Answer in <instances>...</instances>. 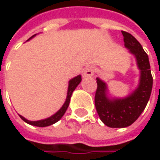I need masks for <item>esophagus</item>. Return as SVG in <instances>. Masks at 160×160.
<instances>
[{
  "label": "esophagus",
  "mask_w": 160,
  "mask_h": 160,
  "mask_svg": "<svg viewBox=\"0 0 160 160\" xmlns=\"http://www.w3.org/2000/svg\"><path fill=\"white\" fill-rule=\"evenodd\" d=\"M94 72H95V69L93 67H91V66H88L86 67L83 71H82V76L84 78H89V77H92L94 75Z\"/></svg>",
  "instance_id": "1"
}]
</instances>
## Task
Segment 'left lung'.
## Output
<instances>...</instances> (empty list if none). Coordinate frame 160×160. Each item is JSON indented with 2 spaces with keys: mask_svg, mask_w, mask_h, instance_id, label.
I'll return each instance as SVG.
<instances>
[{
  "mask_svg": "<svg viewBox=\"0 0 160 160\" xmlns=\"http://www.w3.org/2000/svg\"><path fill=\"white\" fill-rule=\"evenodd\" d=\"M124 46L134 55L140 70L137 88L124 98L109 97L108 85L96 78L97 89L94 97L96 111L102 122L110 128H125L132 125L144 111L152 92L153 78L148 55L140 42L130 33L122 31Z\"/></svg>",
  "mask_w": 160,
  "mask_h": 160,
  "instance_id": "8db88e82",
  "label": "left lung"
}]
</instances>
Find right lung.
Here are the masks:
<instances>
[{"mask_svg":"<svg viewBox=\"0 0 160 160\" xmlns=\"http://www.w3.org/2000/svg\"><path fill=\"white\" fill-rule=\"evenodd\" d=\"M35 36H36V34H35V35H33L32 37H30V38L28 39V41H29L30 39H32L33 37H35ZM80 81H81V76H80V75H78L77 77H75V78H73V79H71V80H69V82H68V93H67L66 101H65L64 105L62 106V108H61L58 111L56 112L55 114H53L52 116L49 117V118H44V119L37 120V121H31V120H28V119L25 118L24 117H22L21 115H19V116H20V118H21L25 122H27V123H28V124H30V125H33V126H37V127H47V126H50V125L54 124V123H55V122H57V121H58V120H59L63 116H64V114L66 113L67 109H68V106H69V102H70V98H71L72 92H74V90L77 88V86L80 84Z\"/></svg>","mask_w":160,"mask_h":160,"instance_id":"obj_1","label":"right lung"}]
</instances>
